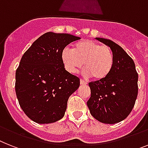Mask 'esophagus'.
Masks as SVG:
<instances>
[{"mask_svg": "<svg viewBox=\"0 0 148 148\" xmlns=\"http://www.w3.org/2000/svg\"><path fill=\"white\" fill-rule=\"evenodd\" d=\"M80 84L81 85H87V82H85L83 79H80Z\"/></svg>", "mask_w": 148, "mask_h": 148, "instance_id": "obj_1", "label": "esophagus"}]
</instances>
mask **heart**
<instances>
[{
	"label": "heart",
	"instance_id": "b5f03b06",
	"mask_svg": "<svg viewBox=\"0 0 148 148\" xmlns=\"http://www.w3.org/2000/svg\"><path fill=\"white\" fill-rule=\"evenodd\" d=\"M63 66L70 73H75L84 66L85 76L97 81L110 75L113 66V54L108 46L91 40H83L74 45L73 51L63 49L61 53Z\"/></svg>",
	"mask_w": 148,
	"mask_h": 148
}]
</instances>
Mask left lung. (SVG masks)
<instances>
[{
    "label": "left lung",
    "mask_w": 148,
    "mask_h": 148,
    "mask_svg": "<svg viewBox=\"0 0 148 148\" xmlns=\"http://www.w3.org/2000/svg\"><path fill=\"white\" fill-rule=\"evenodd\" d=\"M96 39L110 47L113 66L106 79L88 83L91 97L87 105L91 115L99 122L115 124L125 119L135 106L138 75L133 60L119 45L110 39Z\"/></svg>",
    "instance_id": "8db88e82"
}]
</instances>
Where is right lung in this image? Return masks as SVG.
<instances>
[{"instance_id": "1", "label": "right lung", "mask_w": 148, "mask_h": 148, "mask_svg": "<svg viewBox=\"0 0 148 148\" xmlns=\"http://www.w3.org/2000/svg\"><path fill=\"white\" fill-rule=\"evenodd\" d=\"M79 39L50 32L23 55L16 71V94L23 112L35 123H55L64 116L68 99L79 88L80 79L66 70L61 53Z\"/></svg>"}]
</instances>
